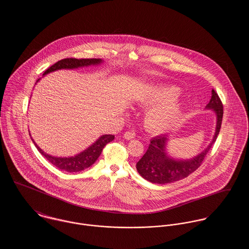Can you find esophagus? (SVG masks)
I'll use <instances>...</instances> for the list:
<instances>
[{
	"instance_id": "esophagus-1",
	"label": "esophagus",
	"mask_w": 249,
	"mask_h": 249,
	"mask_svg": "<svg viewBox=\"0 0 249 249\" xmlns=\"http://www.w3.org/2000/svg\"><path fill=\"white\" fill-rule=\"evenodd\" d=\"M123 136H124V138L127 139V140H131V139H133V138L135 137V133L132 132V131H126Z\"/></svg>"
}]
</instances>
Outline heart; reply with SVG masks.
<instances>
[{"mask_svg": "<svg viewBox=\"0 0 249 249\" xmlns=\"http://www.w3.org/2000/svg\"><path fill=\"white\" fill-rule=\"evenodd\" d=\"M176 88L156 87L142 98L141 104L150 107L144 114V125L151 131L162 132L176 125L181 116V107L177 101Z\"/></svg>", "mask_w": 249, "mask_h": 249, "instance_id": "b5f03b06", "label": "heart"}]
</instances>
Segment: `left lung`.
Segmentation results:
<instances>
[{
    "label": "left lung",
    "instance_id": "1",
    "mask_svg": "<svg viewBox=\"0 0 249 249\" xmlns=\"http://www.w3.org/2000/svg\"><path fill=\"white\" fill-rule=\"evenodd\" d=\"M205 108L213 110L216 116L215 132L210 144L190 160H175L166 152V145L169 142L168 135L156 136L151 139L148 149L136 163V169L142 178L155 184L173 183L189 177L201 166L217 138L223 118L222 102L213 89L211 100Z\"/></svg>",
    "mask_w": 249,
    "mask_h": 249
}]
</instances>
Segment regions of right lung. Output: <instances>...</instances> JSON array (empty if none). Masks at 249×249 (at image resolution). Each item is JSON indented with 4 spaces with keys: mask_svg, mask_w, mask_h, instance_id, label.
Instances as JSON below:
<instances>
[{
    "mask_svg": "<svg viewBox=\"0 0 249 249\" xmlns=\"http://www.w3.org/2000/svg\"><path fill=\"white\" fill-rule=\"evenodd\" d=\"M103 60L101 59H74V58H67V59H60L52 66H50L48 70L44 72L45 74H48L51 71H57L60 69H76L79 67L84 66H89V65H97L102 63ZM40 80V78L37 80V82ZM115 136L112 134H105L102 135L94 143H92L90 146H89L86 150L82 151L79 154L75 155L73 157L68 158H60V157H54L51 155L45 153L38 145L34 139L32 138L33 142L35 143L38 151L43 155L50 163L59 168V170H63L69 173H76L85 170L86 168H89L92 165L95 161L98 160L100 155L102 153L104 147L107 145L108 142H112L114 140Z\"/></svg>",
    "mask_w": 249,
    "mask_h": 249,
    "instance_id": "add662e5",
    "label": "right lung"
}]
</instances>
